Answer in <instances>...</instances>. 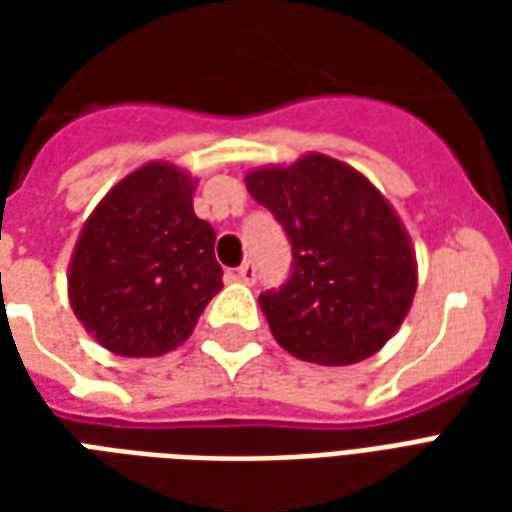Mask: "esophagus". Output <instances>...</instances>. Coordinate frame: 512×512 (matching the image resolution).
Listing matches in <instances>:
<instances>
[{"instance_id":"1","label":"esophagus","mask_w":512,"mask_h":512,"mask_svg":"<svg viewBox=\"0 0 512 512\" xmlns=\"http://www.w3.org/2000/svg\"><path fill=\"white\" fill-rule=\"evenodd\" d=\"M235 277H238V282H244V285H252V282H255V277H257L255 263H249V260H246L244 266H238Z\"/></svg>"}]
</instances>
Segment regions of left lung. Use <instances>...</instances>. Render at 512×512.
<instances>
[{"label": "left lung", "instance_id": "obj_1", "mask_svg": "<svg viewBox=\"0 0 512 512\" xmlns=\"http://www.w3.org/2000/svg\"><path fill=\"white\" fill-rule=\"evenodd\" d=\"M246 189L293 246L290 279L260 296L274 340L326 367L378 354L417 293V255L384 194L323 153L252 169Z\"/></svg>", "mask_w": 512, "mask_h": 512}]
</instances>
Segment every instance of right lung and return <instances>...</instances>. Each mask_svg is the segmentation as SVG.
Segmentation results:
<instances>
[{
    "mask_svg": "<svg viewBox=\"0 0 512 512\" xmlns=\"http://www.w3.org/2000/svg\"><path fill=\"white\" fill-rule=\"evenodd\" d=\"M194 178L150 161L95 205L73 246L68 299L95 343L117 356H161L191 337L222 290L216 233L194 213Z\"/></svg>",
    "mask_w": 512,
    "mask_h": 512,
    "instance_id": "right-lung-1",
    "label": "right lung"
}]
</instances>
